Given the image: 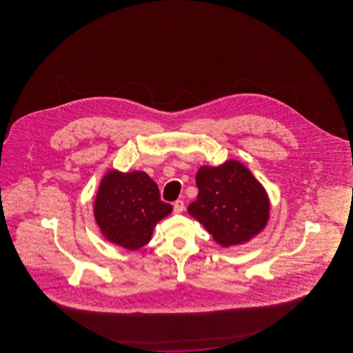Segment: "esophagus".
I'll use <instances>...</instances> for the list:
<instances>
[{
	"instance_id": "esophagus-1",
	"label": "esophagus",
	"mask_w": 353,
	"mask_h": 353,
	"mask_svg": "<svg viewBox=\"0 0 353 353\" xmlns=\"http://www.w3.org/2000/svg\"><path fill=\"white\" fill-rule=\"evenodd\" d=\"M184 208H185V205H184V202H183L181 199H178V201L174 202V212H175V213L183 212Z\"/></svg>"
}]
</instances>
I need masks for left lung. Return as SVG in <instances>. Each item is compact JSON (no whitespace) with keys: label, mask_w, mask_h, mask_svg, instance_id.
Listing matches in <instances>:
<instances>
[{"label":"left lung","mask_w":353,"mask_h":353,"mask_svg":"<svg viewBox=\"0 0 353 353\" xmlns=\"http://www.w3.org/2000/svg\"><path fill=\"white\" fill-rule=\"evenodd\" d=\"M195 181L199 193L188 212L217 243L225 248L241 245L265 228L270 216L269 196L240 161L201 166Z\"/></svg>","instance_id":"obj_1"}]
</instances>
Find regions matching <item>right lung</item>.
Returning <instances> with one entry per match:
<instances>
[{
    "instance_id": "add662e5",
    "label": "right lung",
    "mask_w": 353,
    "mask_h": 353,
    "mask_svg": "<svg viewBox=\"0 0 353 353\" xmlns=\"http://www.w3.org/2000/svg\"><path fill=\"white\" fill-rule=\"evenodd\" d=\"M173 207L160 199L157 183L143 172L105 174L94 201V219L105 240L130 251L149 243L154 227Z\"/></svg>"
}]
</instances>
